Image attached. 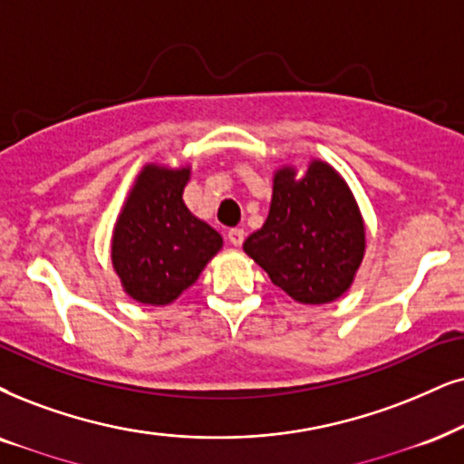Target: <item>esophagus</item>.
Instances as JSON below:
<instances>
[{"label":"esophagus","instance_id":"1","mask_svg":"<svg viewBox=\"0 0 464 464\" xmlns=\"http://www.w3.org/2000/svg\"><path fill=\"white\" fill-rule=\"evenodd\" d=\"M227 237H228V242H231L233 246H242L244 244V228H228V233H227Z\"/></svg>","mask_w":464,"mask_h":464}]
</instances>
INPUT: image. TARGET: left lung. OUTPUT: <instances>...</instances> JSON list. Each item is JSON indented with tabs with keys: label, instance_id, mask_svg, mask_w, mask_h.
Here are the masks:
<instances>
[{
	"label": "left lung",
	"instance_id": "1",
	"mask_svg": "<svg viewBox=\"0 0 464 464\" xmlns=\"http://www.w3.org/2000/svg\"><path fill=\"white\" fill-rule=\"evenodd\" d=\"M366 233L353 192L336 169L310 160L274 175L267 220L244 242V252L269 280L300 304H330L353 283Z\"/></svg>",
	"mask_w": 464,
	"mask_h": 464
}]
</instances>
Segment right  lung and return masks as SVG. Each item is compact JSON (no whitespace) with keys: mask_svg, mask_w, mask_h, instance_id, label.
<instances>
[{"mask_svg":"<svg viewBox=\"0 0 464 464\" xmlns=\"http://www.w3.org/2000/svg\"><path fill=\"white\" fill-rule=\"evenodd\" d=\"M190 169L145 164L115 222L111 261L132 300L167 306L195 285L222 237L186 208Z\"/></svg>","mask_w":464,"mask_h":464,"instance_id":"add662e5","label":"right lung"}]
</instances>
